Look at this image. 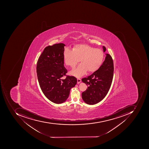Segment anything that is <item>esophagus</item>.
Masks as SVG:
<instances>
[{
    "label": "esophagus",
    "instance_id": "34e87169",
    "mask_svg": "<svg viewBox=\"0 0 149 149\" xmlns=\"http://www.w3.org/2000/svg\"><path fill=\"white\" fill-rule=\"evenodd\" d=\"M77 84H79L81 81V80L80 78H78V79H77Z\"/></svg>",
    "mask_w": 149,
    "mask_h": 149
}]
</instances>
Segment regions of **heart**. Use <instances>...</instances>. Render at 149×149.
Wrapping results in <instances>:
<instances>
[{
  "instance_id": "b5f03b06",
  "label": "heart",
  "mask_w": 149,
  "mask_h": 149,
  "mask_svg": "<svg viewBox=\"0 0 149 149\" xmlns=\"http://www.w3.org/2000/svg\"><path fill=\"white\" fill-rule=\"evenodd\" d=\"M63 57L65 63L72 68L81 59V63L70 72L71 75L80 77L85 75L88 70L92 72L98 69L102 63L104 54L100 49L80 44L76 46L73 50L69 48L65 49Z\"/></svg>"
}]
</instances>
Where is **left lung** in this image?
I'll return each instance as SVG.
<instances>
[{"instance_id": "obj_1", "label": "left lung", "mask_w": 149, "mask_h": 149, "mask_svg": "<svg viewBox=\"0 0 149 149\" xmlns=\"http://www.w3.org/2000/svg\"><path fill=\"white\" fill-rule=\"evenodd\" d=\"M102 48L105 52L106 48L104 46ZM113 72L112 57L106 53L105 60L100 68L86 78L82 79V81L88 86L87 90L82 93V98L86 103L94 105L105 97L111 85Z\"/></svg>"}]
</instances>
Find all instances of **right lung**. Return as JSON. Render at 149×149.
Segmentation results:
<instances>
[{
    "label": "right lung",
    "instance_id": "obj_1",
    "mask_svg": "<svg viewBox=\"0 0 149 149\" xmlns=\"http://www.w3.org/2000/svg\"><path fill=\"white\" fill-rule=\"evenodd\" d=\"M65 46L58 43L46 47L37 62V77L41 90L49 100L56 104L66 101L70 90L77 83L74 77L62 78L67 72L63 65Z\"/></svg>",
    "mask_w": 149,
    "mask_h": 149
}]
</instances>
